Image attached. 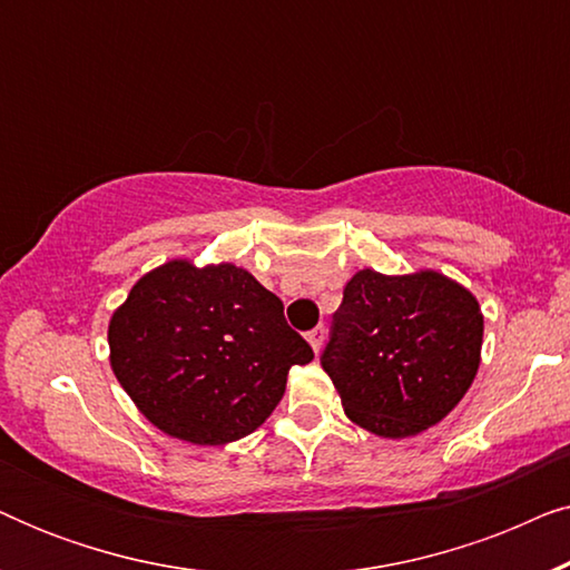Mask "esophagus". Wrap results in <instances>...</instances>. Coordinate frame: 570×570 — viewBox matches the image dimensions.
<instances>
[{
    "mask_svg": "<svg viewBox=\"0 0 570 570\" xmlns=\"http://www.w3.org/2000/svg\"><path fill=\"white\" fill-rule=\"evenodd\" d=\"M324 334H326V330H324V324H318V326H316V330H311V332H308V345H311V347H314V353H318V350H322Z\"/></svg>",
    "mask_w": 570,
    "mask_h": 570,
    "instance_id": "1",
    "label": "esophagus"
}]
</instances>
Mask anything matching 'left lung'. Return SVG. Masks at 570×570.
I'll return each mask as SVG.
<instances>
[{
  "instance_id": "8db88e82",
  "label": "left lung",
  "mask_w": 570,
  "mask_h": 570,
  "mask_svg": "<svg viewBox=\"0 0 570 570\" xmlns=\"http://www.w3.org/2000/svg\"><path fill=\"white\" fill-rule=\"evenodd\" d=\"M482 311L435 269L355 272L322 355L345 415L381 439H410L462 402L480 368Z\"/></svg>"
}]
</instances>
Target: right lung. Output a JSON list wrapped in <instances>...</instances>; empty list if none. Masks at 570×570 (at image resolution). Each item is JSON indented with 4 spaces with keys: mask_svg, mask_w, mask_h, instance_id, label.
<instances>
[{
    "mask_svg": "<svg viewBox=\"0 0 570 570\" xmlns=\"http://www.w3.org/2000/svg\"><path fill=\"white\" fill-rule=\"evenodd\" d=\"M111 368L163 433L220 446L254 433L314 361L283 301L236 264L170 259L131 287L108 324Z\"/></svg>",
    "mask_w": 570,
    "mask_h": 570,
    "instance_id": "right-lung-1",
    "label": "right lung"
}]
</instances>
